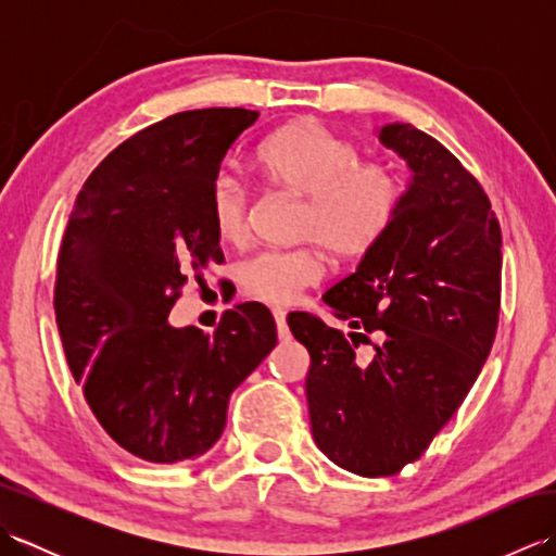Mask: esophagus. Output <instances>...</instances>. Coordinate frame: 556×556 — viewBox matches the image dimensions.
<instances>
[{"label": "esophagus", "instance_id": "obj_1", "mask_svg": "<svg viewBox=\"0 0 556 556\" xmlns=\"http://www.w3.org/2000/svg\"><path fill=\"white\" fill-rule=\"evenodd\" d=\"M271 315H275V323H277V332H279V339H289V327H287V311L275 308V311H271Z\"/></svg>", "mask_w": 556, "mask_h": 556}]
</instances>
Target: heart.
Listing matches in <instances>:
<instances>
[{"label": "heart", "instance_id": "1", "mask_svg": "<svg viewBox=\"0 0 556 556\" xmlns=\"http://www.w3.org/2000/svg\"><path fill=\"white\" fill-rule=\"evenodd\" d=\"M255 167L269 184L305 195L301 233L315 236L339 257L361 255L382 239L396 217L404 181L389 162H361L358 148L329 128L303 122L267 138ZM207 215L222 241L245 233L248 193L231 174L210 186ZM317 248H265L241 263V285L265 303H291L323 277Z\"/></svg>", "mask_w": 556, "mask_h": 556}]
</instances>
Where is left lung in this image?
<instances>
[{"label": "left lung", "instance_id": "1", "mask_svg": "<svg viewBox=\"0 0 556 556\" xmlns=\"http://www.w3.org/2000/svg\"><path fill=\"white\" fill-rule=\"evenodd\" d=\"M377 138L406 162L410 184L382 239L323 301L351 332L291 313L311 353L305 377L313 440L363 478L420 458L485 365L500 320L502 229L482 186L442 143L410 124ZM381 339L368 366L355 358Z\"/></svg>", "mask_w": 556, "mask_h": 556}]
</instances>
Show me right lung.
Returning a JSON list of instances; mask_svg holds the SVG:
<instances>
[{"mask_svg": "<svg viewBox=\"0 0 556 556\" xmlns=\"http://www.w3.org/2000/svg\"><path fill=\"white\" fill-rule=\"evenodd\" d=\"M255 119L212 108L143 128L88 176L66 224L54 313L68 368L104 432L150 464L205 454L231 392L277 344L257 301L224 313L215 334L169 323L186 281L224 260L210 186Z\"/></svg>", "mask_w": 556, "mask_h": 556, "instance_id": "obj_1", "label": "right lung"}]
</instances>
